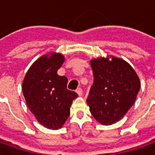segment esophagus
<instances>
[{
  "mask_svg": "<svg viewBox=\"0 0 155 155\" xmlns=\"http://www.w3.org/2000/svg\"><path fill=\"white\" fill-rule=\"evenodd\" d=\"M76 93H77L80 96H81V95L83 94V91H82V89H81V88H78L77 90H76Z\"/></svg>",
  "mask_w": 155,
  "mask_h": 155,
  "instance_id": "obj_1",
  "label": "esophagus"
}]
</instances>
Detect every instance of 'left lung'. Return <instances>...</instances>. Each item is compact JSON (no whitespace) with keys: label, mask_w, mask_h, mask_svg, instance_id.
Returning a JSON list of instances; mask_svg holds the SVG:
<instances>
[{"label":"left lung","mask_w":155,"mask_h":155,"mask_svg":"<svg viewBox=\"0 0 155 155\" xmlns=\"http://www.w3.org/2000/svg\"><path fill=\"white\" fill-rule=\"evenodd\" d=\"M97 58L91 61L94 83L88 105L95 120L110 125L123 118L136 100L140 79L133 68L120 58Z\"/></svg>","instance_id":"1"}]
</instances>
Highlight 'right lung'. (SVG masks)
<instances>
[{
  "label": "right lung",
  "mask_w": 155,
  "mask_h": 155,
  "mask_svg": "<svg viewBox=\"0 0 155 155\" xmlns=\"http://www.w3.org/2000/svg\"><path fill=\"white\" fill-rule=\"evenodd\" d=\"M64 61L60 53H51L33 63L22 83V91L27 106L41 125L59 130L70 115L72 101L77 98L67 89L68 79L57 71Z\"/></svg>",
  "instance_id": "obj_1"
}]
</instances>
